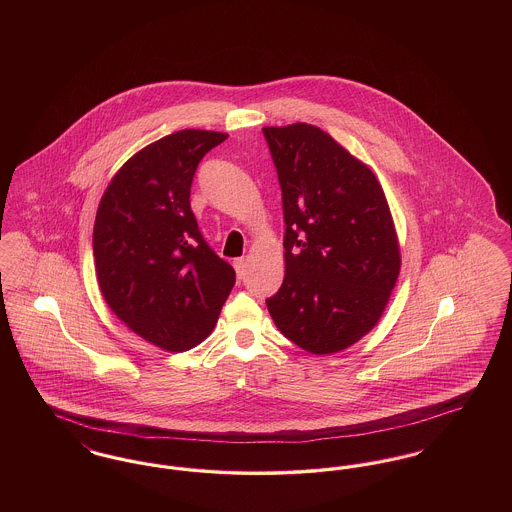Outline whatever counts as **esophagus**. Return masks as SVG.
Wrapping results in <instances>:
<instances>
[{"mask_svg":"<svg viewBox=\"0 0 512 512\" xmlns=\"http://www.w3.org/2000/svg\"><path fill=\"white\" fill-rule=\"evenodd\" d=\"M234 268H236V274H238V278H244V274H245V259H244V257H240V259H236V261H234Z\"/></svg>","mask_w":512,"mask_h":512,"instance_id":"34e87169","label":"esophagus"}]
</instances>
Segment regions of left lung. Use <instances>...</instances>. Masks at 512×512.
Segmentation results:
<instances>
[{
  "mask_svg": "<svg viewBox=\"0 0 512 512\" xmlns=\"http://www.w3.org/2000/svg\"><path fill=\"white\" fill-rule=\"evenodd\" d=\"M284 211L286 276L267 299L278 330L315 355L361 340L399 276V245L372 171L317 126L263 128Z\"/></svg>",
  "mask_w": 512,
  "mask_h": 512,
  "instance_id": "1",
  "label": "left lung"
}]
</instances>
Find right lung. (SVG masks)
Listing matches in <instances>:
<instances>
[{"instance_id": "right-lung-1", "label": "right lung", "mask_w": 512, "mask_h": 512, "mask_svg": "<svg viewBox=\"0 0 512 512\" xmlns=\"http://www.w3.org/2000/svg\"><path fill=\"white\" fill-rule=\"evenodd\" d=\"M226 138L188 128L153 142L122 165L99 203V290L128 328L169 351L211 334L236 282L190 207L197 165Z\"/></svg>"}]
</instances>
